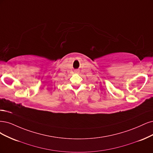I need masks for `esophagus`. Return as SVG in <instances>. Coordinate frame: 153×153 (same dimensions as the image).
I'll return each instance as SVG.
<instances>
[{
	"mask_svg": "<svg viewBox=\"0 0 153 153\" xmlns=\"http://www.w3.org/2000/svg\"><path fill=\"white\" fill-rule=\"evenodd\" d=\"M76 72H77V71H76Z\"/></svg>",
	"mask_w": 153,
	"mask_h": 153,
	"instance_id": "34e87169",
	"label": "esophagus"
}]
</instances>
